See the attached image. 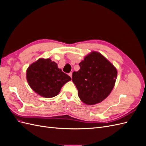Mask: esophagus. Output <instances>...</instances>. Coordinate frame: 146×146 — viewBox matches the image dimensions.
<instances>
[{
	"label": "esophagus",
	"instance_id": "1",
	"mask_svg": "<svg viewBox=\"0 0 146 146\" xmlns=\"http://www.w3.org/2000/svg\"><path fill=\"white\" fill-rule=\"evenodd\" d=\"M69 76L70 77H72V72H70V73L69 74Z\"/></svg>",
	"mask_w": 146,
	"mask_h": 146
}]
</instances>
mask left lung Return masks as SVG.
Instances as JSON below:
<instances>
[{
  "label": "left lung",
  "mask_w": 146,
  "mask_h": 146,
  "mask_svg": "<svg viewBox=\"0 0 146 146\" xmlns=\"http://www.w3.org/2000/svg\"><path fill=\"white\" fill-rule=\"evenodd\" d=\"M80 69L72 73V82L79 98L86 105H95L105 99L115 85L117 69L100 53L92 51L79 63Z\"/></svg>",
  "instance_id": "1"
}]
</instances>
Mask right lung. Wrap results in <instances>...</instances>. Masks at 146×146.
Masks as SVG:
<instances>
[{"instance_id": "add662e5", "label": "right lung", "mask_w": 146, "mask_h": 146, "mask_svg": "<svg viewBox=\"0 0 146 146\" xmlns=\"http://www.w3.org/2000/svg\"><path fill=\"white\" fill-rule=\"evenodd\" d=\"M26 77L30 88L36 93L46 98L58 95L62 86L71 80L50 58H42L29 66Z\"/></svg>"}]
</instances>
